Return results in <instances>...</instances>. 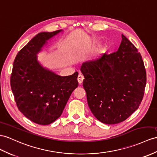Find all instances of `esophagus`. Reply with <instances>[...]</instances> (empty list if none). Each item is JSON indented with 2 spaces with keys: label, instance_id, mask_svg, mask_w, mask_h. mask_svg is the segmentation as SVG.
<instances>
[{
  "label": "esophagus",
  "instance_id": "34e87169",
  "mask_svg": "<svg viewBox=\"0 0 157 157\" xmlns=\"http://www.w3.org/2000/svg\"><path fill=\"white\" fill-rule=\"evenodd\" d=\"M84 78H85V77H84V76L82 75V74H79L78 76V78H77V80H78V82L79 84H81Z\"/></svg>",
  "mask_w": 157,
  "mask_h": 157
}]
</instances>
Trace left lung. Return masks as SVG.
I'll list each match as a JSON object with an SVG mask.
<instances>
[{
    "mask_svg": "<svg viewBox=\"0 0 157 157\" xmlns=\"http://www.w3.org/2000/svg\"><path fill=\"white\" fill-rule=\"evenodd\" d=\"M83 87L93 115L102 123H121L139 108L147 82L138 50L122 34L117 52L84 63Z\"/></svg>",
    "mask_w": 157,
    "mask_h": 157,
    "instance_id": "1",
    "label": "left lung"
}]
</instances>
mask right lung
<instances>
[{"instance_id": "1", "label": "right lung", "mask_w": 157, "mask_h": 157, "mask_svg": "<svg viewBox=\"0 0 157 157\" xmlns=\"http://www.w3.org/2000/svg\"><path fill=\"white\" fill-rule=\"evenodd\" d=\"M61 31L36 34L18 52L13 63L10 86L17 107L29 120L41 125L51 124L60 117L78 85V72L61 76L37 60L47 40Z\"/></svg>"}]
</instances>
